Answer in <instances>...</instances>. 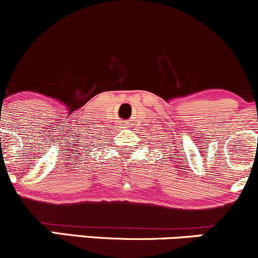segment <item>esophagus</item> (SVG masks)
<instances>
[{"label": "esophagus", "instance_id": "obj_1", "mask_svg": "<svg viewBox=\"0 0 258 258\" xmlns=\"http://www.w3.org/2000/svg\"><path fill=\"white\" fill-rule=\"evenodd\" d=\"M122 124H123V126L126 127V128H127V127H130V123H127V122H123V123H122Z\"/></svg>", "mask_w": 258, "mask_h": 258}]
</instances>
